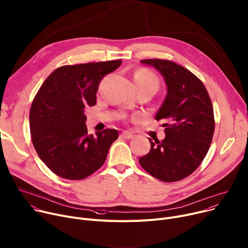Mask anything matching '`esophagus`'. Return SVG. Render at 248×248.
Segmentation results:
<instances>
[{"mask_svg":"<svg viewBox=\"0 0 248 248\" xmlns=\"http://www.w3.org/2000/svg\"><path fill=\"white\" fill-rule=\"evenodd\" d=\"M121 137H122V138H124V139L129 140V139L134 138V135H133L132 133H130V132H123L122 134H121Z\"/></svg>","mask_w":248,"mask_h":248,"instance_id":"1","label":"esophagus"}]
</instances>
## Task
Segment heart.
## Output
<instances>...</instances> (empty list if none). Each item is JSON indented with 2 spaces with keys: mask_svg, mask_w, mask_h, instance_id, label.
Returning <instances> with one entry per match:
<instances>
[{
  "mask_svg": "<svg viewBox=\"0 0 248 248\" xmlns=\"http://www.w3.org/2000/svg\"><path fill=\"white\" fill-rule=\"evenodd\" d=\"M134 83L137 89L139 88H152L156 89L159 86V80L157 76L147 68H141L137 70L133 76Z\"/></svg>",
  "mask_w": 248,
  "mask_h": 248,
  "instance_id": "heart-1",
  "label": "heart"
}]
</instances>
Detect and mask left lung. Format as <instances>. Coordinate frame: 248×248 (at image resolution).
Returning a JSON list of instances; mask_svg holds the SVG:
<instances>
[{
  "label": "left lung",
  "instance_id": "8db88e82",
  "mask_svg": "<svg viewBox=\"0 0 248 248\" xmlns=\"http://www.w3.org/2000/svg\"><path fill=\"white\" fill-rule=\"evenodd\" d=\"M164 76L168 92L156 114L164 124L166 137L151 143L148 154L139 159L142 168L156 179L172 183L181 181L202 164L215 132L212 100L202 80L170 61L143 60Z\"/></svg>",
  "mask_w": 248,
  "mask_h": 248
}]
</instances>
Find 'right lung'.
I'll return each mask as SVG.
<instances>
[{
    "label": "right lung",
    "mask_w": 248,
    "mask_h": 248,
    "mask_svg": "<svg viewBox=\"0 0 248 248\" xmlns=\"http://www.w3.org/2000/svg\"><path fill=\"white\" fill-rule=\"evenodd\" d=\"M122 61L63 65L56 68L35 94L30 110L33 147L52 173L67 180H82L104 164L115 129L88 135L84 107L96 104L103 76Z\"/></svg>",
    "instance_id": "right-lung-1"
}]
</instances>
